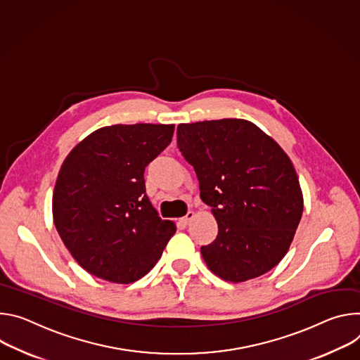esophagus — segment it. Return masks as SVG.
<instances>
[{"mask_svg":"<svg viewBox=\"0 0 360 360\" xmlns=\"http://www.w3.org/2000/svg\"><path fill=\"white\" fill-rule=\"evenodd\" d=\"M193 217H194V212H187V214H186L184 217H181V219H180V223H183V224H188V223L193 220Z\"/></svg>","mask_w":360,"mask_h":360,"instance_id":"obj_1","label":"esophagus"}]
</instances>
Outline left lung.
I'll list each match as a JSON object with an SVG mask.
<instances>
[{"label":"left lung","mask_w":360,"mask_h":360,"mask_svg":"<svg viewBox=\"0 0 360 360\" xmlns=\"http://www.w3.org/2000/svg\"><path fill=\"white\" fill-rule=\"evenodd\" d=\"M177 144L219 226L214 242L200 249L207 267L231 283L273 269L288 253L303 213L289 155L242 118L179 124Z\"/></svg>","instance_id":"left-lung-1"}]
</instances>
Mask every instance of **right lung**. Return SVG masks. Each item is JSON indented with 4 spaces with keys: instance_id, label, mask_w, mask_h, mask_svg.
<instances>
[{
    "instance_id": "right-lung-1",
    "label": "right lung",
    "mask_w": 360,
    "mask_h": 360,
    "mask_svg": "<svg viewBox=\"0 0 360 360\" xmlns=\"http://www.w3.org/2000/svg\"><path fill=\"white\" fill-rule=\"evenodd\" d=\"M174 124L98 129L65 157L53 193V217L75 262L107 282L148 273L176 233L146 195L144 170L170 143Z\"/></svg>"
}]
</instances>
